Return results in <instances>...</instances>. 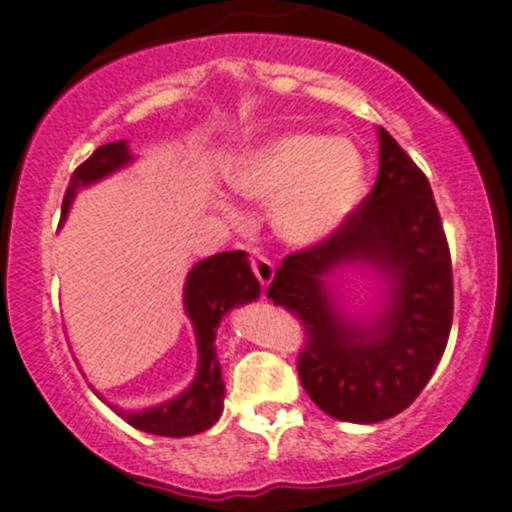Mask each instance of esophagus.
I'll list each match as a JSON object with an SVG mask.
<instances>
[{
  "instance_id": "1",
  "label": "esophagus",
  "mask_w": 512,
  "mask_h": 512,
  "mask_svg": "<svg viewBox=\"0 0 512 512\" xmlns=\"http://www.w3.org/2000/svg\"><path fill=\"white\" fill-rule=\"evenodd\" d=\"M250 267H252V272H255V277L260 279L262 287H270L272 279H274V265H272V262L267 260V257H262V255H257V252H252V255H250Z\"/></svg>"
}]
</instances>
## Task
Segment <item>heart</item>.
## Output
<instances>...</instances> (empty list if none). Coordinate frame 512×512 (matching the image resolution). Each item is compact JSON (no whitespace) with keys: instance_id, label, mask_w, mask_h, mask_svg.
I'll return each instance as SVG.
<instances>
[{"instance_id":"b5f03b06","label":"heart","mask_w":512,"mask_h":512,"mask_svg":"<svg viewBox=\"0 0 512 512\" xmlns=\"http://www.w3.org/2000/svg\"><path fill=\"white\" fill-rule=\"evenodd\" d=\"M245 198L272 201V228L284 242L316 245L336 233L365 191V159L348 139L289 132L250 149L230 171Z\"/></svg>"}]
</instances>
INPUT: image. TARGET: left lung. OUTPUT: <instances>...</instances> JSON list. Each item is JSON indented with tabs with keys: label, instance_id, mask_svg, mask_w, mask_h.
I'll return each mask as SVG.
<instances>
[{
	"label": "left lung",
	"instance_id": "left-lung-1",
	"mask_svg": "<svg viewBox=\"0 0 512 512\" xmlns=\"http://www.w3.org/2000/svg\"><path fill=\"white\" fill-rule=\"evenodd\" d=\"M378 137L373 191L336 233L284 257L267 289L304 324V390L326 414L358 424L412 405L444 355L454 314L451 255L432 186L390 132L378 127ZM346 264L375 266L391 284L388 309L373 325H353L332 301L327 277Z\"/></svg>",
	"mask_w": 512,
	"mask_h": 512
}]
</instances>
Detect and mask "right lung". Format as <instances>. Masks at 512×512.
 <instances>
[{
	"label": "right lung",
	"instance_id": "1",
	"mask_svg": "<svg viewBox=\"0 0 512 512\" xmlns=\"http://www.w3.org/2000/svg\"><path fill=\"white\" fill-rule=\"evenodd\" d=\"M132 161L127 142L102 144L73 171L71 184L63 198V218L71 208L78 188L105 179L112 171L122 169ZM260 297V282L250 270V262L242 250L218 252V255L201 260L188 272L184 287V306L196 331L198 343V373L193 383L174 400L161 402L157 407H147L139 412H125L112 407L127 424L139 432L159 434V437H191L206 432L218 422L223 412L225 385L220 378L218 355H215V331L220 319L235 306L247 304Z\"/></svg>",
	"mask_w": 512,
	"mask_h": 512
}]
</instances>
